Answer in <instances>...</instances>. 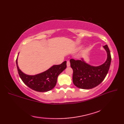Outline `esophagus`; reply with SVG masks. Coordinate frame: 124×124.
Returning <instances> with one entry per match:
<instances>
[{
    "label": "esophagus",
    "instance_id": "1",
    "mask_svg": "<svg viewBox=\"0 0 124 124\" xmlns=\"http://www.w3.org/2000/svg\"><path fill=\"white\" fill-rule=\"evenodd\" d=\"M67 67H68L70 66V63L69 61H67Z\"/></svg>",
    "mask_w": 124,
    "mask_h": 124
}]
</instances>
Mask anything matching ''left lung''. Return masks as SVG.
Returning <instances> with one entry per match:
<instances>
[{
    "mask_svg": "<svg viewBox=\"0 0 124 124\" xmlns=\"http://www.w3.org/2000/svg\"><path fill=\"white\" fill-rule=\"evenodd\" d=\"M107 53V59L103 64L97 67L92 66L81 60L71 59L70 66L73 69L72 80L77 87L88 89L95 87L104 79L109 71L111 57L107 45L103 46Z\"/></svg>",
    "mask_w": 124,
    "mask_h": 124,
    "instance_id": "left-lung-1",
    "label": "left lung"
}]
</instances>
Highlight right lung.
Wrapping results in <instances>:
<instances>
[{
    "mask_svg": "<svg viewBox=\"0 0 124 124\" xmlns=\"http://www.w3.org/2000/svg\"><path fill=\"white\" fill-rule=\"evenodd\" d=\"M18 75L23 82L33 90L45 92L53 88L57 82V77L67 68V62L59 65H54L47 70L39 74L31 76L21 71L17 64V58L16 60Z\"/></svg>",
    "mask_w": 124,
    "mask_h": 124,
    "instance_id": "right-lung-1",
    "label": "right lung"
}]
</instances>
